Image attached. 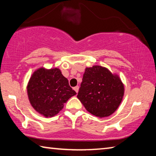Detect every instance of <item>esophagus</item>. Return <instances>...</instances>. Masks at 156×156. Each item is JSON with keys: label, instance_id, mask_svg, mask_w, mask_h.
Here are the masks:
<instances>
[{"label": "esophagus", "instance_id": "obj_1", "mask_svg": "<svg viewBox=\"0 0 156 156\" xmlns=\"http://www.w3.org/2000/svg\"><path fill=\"white\" fill-rule=\"evenodd\" d=\"M73 89H74L76 93H78V90H79V87L78 86H76V87H73Z\"/></svg>", "mask_w": 156, "mask_h": 156}]
</instances>
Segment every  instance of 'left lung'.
Here are the masks:
<instances>
[{"instance_id":"8db88e82","label":"left lung","mask_w":156,"mask_h":156,"mask_svg":"<svg viewBox=\"0 0 156 156\" xmlns=\"http://www.w3.org/2000/svg\"><path fill=\"white\" fill-rule=\"evenodd\" d=\"M124 92V84L119 76L106 67L95 65L85 69L77 97L87 112L104 118L118 109Z\"/></svg>"}]
</instances>
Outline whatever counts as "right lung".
I'll return each mask as SVG.
<instances>
[{
  "instance_id": "1",
  "label": "right lung",
  "mask_w": 156,
  "mask_h": 156,
  "mask_svg": "<svg viewBox=\"0 0 156 156\" xmlns=\"http://www.w3.org/2000/svg\"><path fill=\"white\" fill-rule=\"evenodd\" d=\"M30 104L44 117H53L66 102L76 94L58 68H39L33 73L27 87Z\"/></svg>"
}]
</instances>
